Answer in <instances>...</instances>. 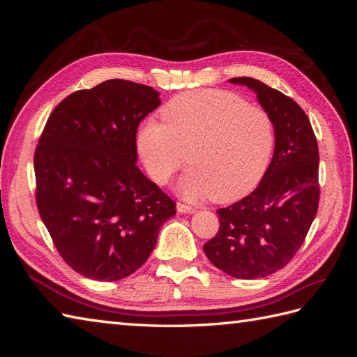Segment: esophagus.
<instances>
[{
    "mask_svg": "<svg viewBox=\"0 0 357 357\" xmlns=\"http://www.w3.org/2000/svg\"><path fill=\"white\" fill-rule=\"evenodd\" d=\"M177 211L178 213H195V207H192L189 204L185 202H177Z\"/></svg>",
    "mask_w": 357,
    "mask_h": 357,
    "instance_id": "esophagus-1",
    "label": "esophagus"
}]
</instances>
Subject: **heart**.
I'll list each match as a JSON object with an SVG mask.
<instances>
[{"label":"heart","instance_id":"obj_1","mask_svg":"<svg viewBox=\"0 0 357 357\" xmlns=\"http://www.w3.org/2000/svg\"><path fill=\"white\" fill-rule=\"evenodd\" d=\"M137 131V149L149 177L167 185L188 159L178 190L189 199L232 201L261 180L275 144L271 114L228 91L176 95ZM188 156H185V150Z\"/></svg>","mask_w":357,"mask_h":357}]
</instances>
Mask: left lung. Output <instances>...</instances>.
I'll return each instance as SVG.
<instances>
[{
	"instance_id": "left-lung-1",
	"label": "left lung",
	"mask_w": 357,
	"mask_h": 357,
	"mask_svg": "<svg viewBox=\"0 0 357 357\" xmlns=\"http://www.w3.org/2000/svg\"><path fill=\"white\" fill-rule=\"evenodd\" d=\"M231 82L253 89L271 114L274 156L250 195L218 210L219 231L204 252L223 273L253 280L284 268L305 240L319 208V147L305 112L294 100L252 77Z\"/></svg>"
}]
</instances>
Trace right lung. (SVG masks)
<instances>
[{
    "instance_id": "add662e5",
    "label": "right lung",
    "mask_w": 357,
    "mask_h": 357,
    "mask_svg": "<svg viewBox=\"0 0 357 357\" xmlns=\"http://www.w3.org/2000/svg\"><path fill=\"white\" fill-rule=\"evenodd\" d=\"M160 104L152 86L112 79L68 95L34 155L36 202L58 253L100 282L132 274L176 202L135 165L137 128Z\"/></svg>"
}]
</instances>
